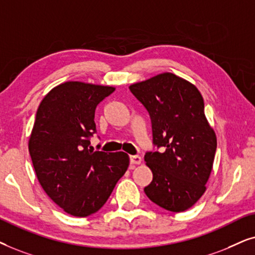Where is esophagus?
I'll list each match as a JSON object with an SVG mask.
<instances>
[{
    "label": "esophagus",
    "mask_w": 255,
    "mask_h": 255,
    "mask_svg": "<svg viewBox=\"0 0 255 255\" xmlns=\"http://www.w3.org/2000/svg\"><path fill=\"white\" fill-rule=\"evenodd\" d=\"M142 162V158L140 157V156H130V163L131 164H141Z\"/></svg>",
    "instance_id": "esophagus-1"
}]
</instances>
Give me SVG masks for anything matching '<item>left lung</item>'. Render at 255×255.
<instances>
[{
	"instance_id": "left-lung-1",
	"label": "left lung",
	"mask_w": 255,
	"mask_h": 255,
	"mask_svg": "<svg viewBox=\"0 0 255 255\" xmlns=\"http://www.w3.org/2000/svg\"><path fill=\"white\" fill-rule=\"evenodd\" d=\"M151 119L152 140L163 152H147L152 181L144 188L151 202L183 212L204 195L213 168L217 136L195 85L164 72L129 86Z\"/></svg>"
}]
</instances>
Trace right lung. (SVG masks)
Returning <instances> with one entry per match:
<instances>
[{"label":"right lung","mask_w":255,"mask_h":255,"mask_svg":"<svg viewBox=\"0 0 255 255\" xmlns=\"http://www.w3.org/2000/svg\"><path fill=\"white\" fill-rule=\"evenodd\" d=\"M115 87L65 81L37 110L29 152L39 184L66 213L87 217L103 206L129 165L124 151H93L94 112Z\"/></svg>","instance_id":"obj_1"}]
</instances>
